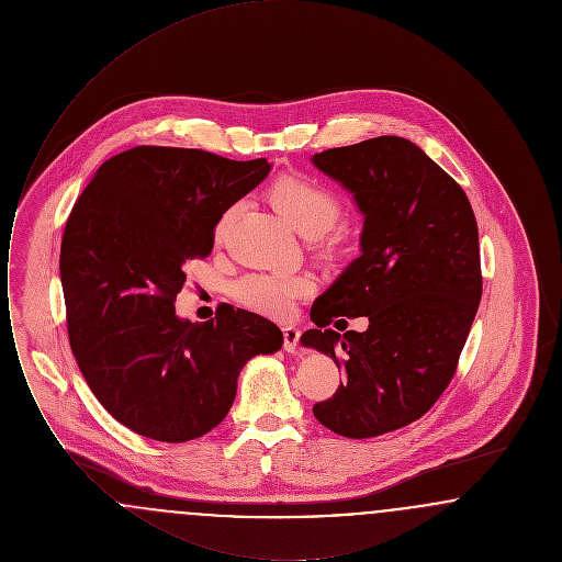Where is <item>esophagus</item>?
<instances>
[{"label": "esophagus", "mask_w": 562, "mask_h": 562, "mask_svg": "<svg viewBox=\"0 0 562 562\" xmlns=\"http://www.w3.org/2000/svg\"><path fill=\"white\" fill-rule=\"evenodd\" d=\"M282 335H284V349H286L289 353H296V351H299L301 330L294 328V326H286V328H282Z\"/></svg>", "instance_id": "1"}]
</instances>
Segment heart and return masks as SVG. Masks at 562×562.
I'll use <instances>...</instances> for the list:
<instances>
[{"label": "heart", "mask_w": 562, "mask_h": 562, "mask_svg": "<svg viewBox=\"0 0 562 562\" xmlns=\"http://www.w3.org/2000/svg\"><path fill=\"white\" fill-rule=\"evenodd\" d=\"M269 200L284 216V221L303 238H318L326 234L339 218L341 204L333 191L301 177H284L269 189ZM234 211L218 218L214 236L221 238ZM314 291V280L305 273H280V271H255L246 273L232 286V293L241 305L268 314L289 316L294 299L307 296Z\"/></svg>", "instance_id": "heart-1"}]
</instances>
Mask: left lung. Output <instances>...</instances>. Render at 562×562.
Here are the masks:
<instances>
[{
    "mask_svg": "<svg viewBox=\"0 0 562 562\" xmlns=\"http://www.w3.org/2000/svg\"><path fill=\"white\" fill-rule=\"evenodd\" d=\"M312 164L364 218L360 257L314 301L316 328L301 335L348 374L314 415L339 436L373 438L426 415L451 383L481 303L479 227L463 189L408 138L376 136ZM341 315H367L370 328L339 336L327 326Z\"/></svg>",
    "mask_w": 562,
    "mask_h": 562,
    "instance_id": "8db88e82",
    "label": "left lung"
}]
</instances>
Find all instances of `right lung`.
Segmentation results:
<instances>
[{
	"mask_svg": "<svg viewBox=\"0 0 562 562\" xmlns=\"http://www.w3.org/2000/svg\"><path fill=\"white\" fill-rule=\"evenodd\" d=\"M271 170L200 149L140 145L105 161L60 241L74 356L109 415L160 442H188L229 413L244 364L282 348L268 318L221 305L213 321L175 312L183 266L211 255L214 227Z\"/></svg>",
	"mask_w": 562,
	"mask_h": 562,
	"instance_id": "obj_1",
	"label": "right lung"
}]
</instances>
